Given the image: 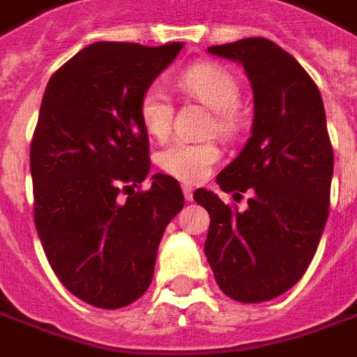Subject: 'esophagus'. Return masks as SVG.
Returning a JSON list of instances; mask_svg holds the SVG:
<instances>
[{
  "mask_svg": "<svg viewBox=\"0 0 357 357\" xmlns=\"http://www.w3.org/2000/svg\"><path fill=\"white\" fill-rule=\"evenodd\" d=\"M181 189H183V197H185L187 203H191V201H193V187H191V185H183V187H181Z\"/></svg>",
  "mask_w": 357,
  "mask_h": 357,
  "instance_id": "1",
  "label": "esophagus"
}]
</instances>
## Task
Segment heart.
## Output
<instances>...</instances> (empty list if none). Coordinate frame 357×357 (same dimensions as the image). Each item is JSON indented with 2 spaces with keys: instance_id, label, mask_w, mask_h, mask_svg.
I'll return each mask as SVG.
<instances>
[{
  "instance_id": "obj_1",
  "label": "heart",
  "mask_w": 357,
  "mask_h": 357,
  "mask_svg": "<svg viewBox=\"0 0 357 357\" xmlns=\"http://www.w3.org/2000/svg\"><path fill=\"white\" fill-rule=\"evenodd\" d=\"M179 86L203 102L214 112V129L220 135L230 137L238 129L236 108L239 104L238 79L226 67L214 63H197L189 67L178 79ZM139 116L144 129L156 139H164L170 133L174 108L170 96L160 84H151L141 96ZM220 160V149L213 141H172L160 153L158 164L166 174L183 181H201L216 162Z\"/></svg>"
}]
</instances>
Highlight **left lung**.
<instances>
[{"instance_id":"8db88e82","label":"left lung","mask_w":357,"mask_h":357,"mask_svg":"<svg viewBox=\"0 0 357 357\" xmlns=\"http://www.w3.org/2000/svg\"><path fill=\"white\" fill-rule=\"evenodd\" d=\"M238 61L253 89V127L216 183L248 208L213 191L193 199L211 214L204 255L220 290L241 303L273 300L307 271L325 230L335 168L323 98L307 71L266 38L211 46Z\"/></svg>"}]
</instances>
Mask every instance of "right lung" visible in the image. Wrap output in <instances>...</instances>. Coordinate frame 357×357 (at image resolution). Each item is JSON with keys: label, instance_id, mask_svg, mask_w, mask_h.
<instances>
[{"label": "right lung", "instance_id": "add662e5", "mask_svg": "<svg viewBox=\"0 0 357 357\" xmlns=\"http://www.w3.org/2000/svg\"><path fill=\"white\" fill-rule=\"evenodd\" d=\"M181 48L96 42L44 91L31 144L36 231L59 282L94 307H126L149 290L164 230L183 208L172 176L136 188L151 172L139 102Z\"/></svg>", "mask_w": 357, "mask_h": 357}]
</instances>
